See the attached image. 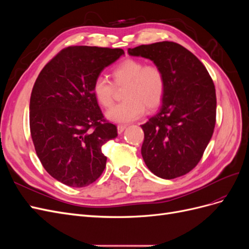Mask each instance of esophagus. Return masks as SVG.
<instances>
[{"label":"esophagus","instance_id":"obj_1","mask_svg":"<svg viewBox=\"0 0 249 249\" xmlns=\"http://www.w3.org/2000/svg\"><path fill=\"white\" fill-rule=\"evenodd\" d=\"M125 129H126V125L125 124H118L117 125V132H118V134H122Z\"/></svg>","mask_w":249,"mask_h":249}]
</instances>
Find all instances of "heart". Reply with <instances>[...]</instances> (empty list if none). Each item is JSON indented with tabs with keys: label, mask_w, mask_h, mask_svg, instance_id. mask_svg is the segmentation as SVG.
<instances>
[{
	"label": "heart",
	"mask_w": 249,
	"mask_h": 249,
	"mask_svg": "<svg viewBox=\"0 0 249 249\" xmlns=\"http://www.w3.org/2000/svg\"><path fill=\"white\" fill-rule=\"evenodd\" d=\"M112 82L104 76L96 77L92 93L103 107L114 101L115 86L125 85L124 101L107 111V117L115 123H130L139 118L144 109L156 110L161 106L166 93V77L157 64H145L143 60L127 58L113 67Z\"/></svg>",
	"instance_id": "obj_1"
}]
</instances>
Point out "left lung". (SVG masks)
Here are the masks:
<instances>
[{
	"mask_svg": "<svg viewBox=\"0 0 249 249\" xmlns=\"http://www.w3.org/2000/svg\"><path fill=\"white\" fill-rule=\"evenodd\" d=\"M127 52L159 65L167 83L160 111L141 125L143 160L161 178L182 177L198 164L212 138L216 124L214 82L199 59L177 42L142 44Z\"/></svg>",
	"mask_w": 249,
	"mask_h": 249,
	"instance_id": "1",
	"label": "left lung"
}]
</instances>
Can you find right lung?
<instances>
[{"label":"right lung","mask_w":249,"mask_h":249,"mask_svg":"<svg viewBox=\"0 0 249 249\" xmlns=\"http://www.w3.org/2000/svg\"><path fill=\"white\" fill-rule=\"evenodd\" d=\"M123 49L76 46L60 51L37 77L30 99V132L49 175L70 187L94 183L106 167L102 145L117 136L92 84Z\"/></svg>","instance_id":"add662e5"}]
</instances>
